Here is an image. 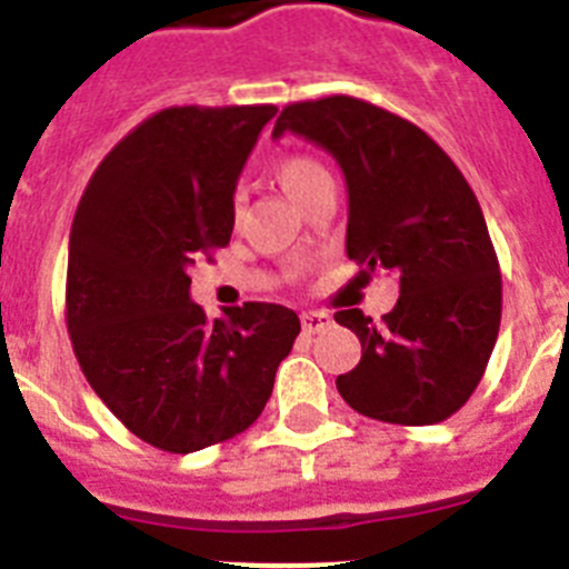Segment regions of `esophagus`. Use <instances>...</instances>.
I'll use <instances>...</instances> for the list:
<instances>
[{
  "instance_id": "obj_1",
  "label": "esophagus",
  "mask_w": 569,
  "mask_h": 569,
  "mask_svg": "<svg viewBox=\"0 0 569 569\" xmlns=\"http://www.w3.org/2000/svg\"><path fill=\"white\" fill-rule=\"evenodd\" d=\"M333 325L328 313H321V310H308V313H301V328L305 333H321V330H328Z\"/></svg>"
}]
</instances>
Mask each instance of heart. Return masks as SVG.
Listing matches in <instances>:
<instances>
[{"mask_svg":"<svg viewBox=\"0 0 569 569\" xmlns=\"http://www.w3.org/2000/svg\"><path fill=\"white\" fill-rule=\"evenodd\" d=\"M276 179H279L281 188L288 190V196H293L296 202L301 204L305 202V196H308L316 184L328 182L330 173L325 170V164H321L319 159H313V156L290 153L276 164ZM230 216H233V222H239L241 199H233V210H230Z\"/></svg>","mask_w":569,"mask_h":569,"instance_id":"b5f03b06","label":"heart"}]
</instances>
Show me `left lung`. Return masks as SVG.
<instances>
[{
	"mask_svg": "<svg viewBox=\"0 0 569 569\" xmlns=\"http://www.w3.org/2000/svg\"><path fill=\"white\" fill-rule=\"evenodd\" d=\"M284 130L345 170L347 256L359 279L399 276V301L381 321L359 308L336 313L361 341L359 365L336 379L341 399L390 425L450 419L479 387L501 325V270L479 199L425 130L365 99L293 102L276 139Z\"/></svg>",
	"mask_w": 569,
	"mask_h": 569,
	"instance_id": "8db88e82",
	"label": "left lung"
}]
</instances>
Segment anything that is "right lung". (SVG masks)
<instances>
[{"instance_id":"right-lung-1","label":"right lung","mask_w":569,"mask_h":569,"mask_svg":"<svg viewBox=\"0 0 569 569\" xmlns=\"http://www.w3.org/2000/svg\"><path fill=\"white\" fill-rule=\"evenodd\" d=\"M273 116V104L159 110L104 156L73 216V353L110 413L164 453L248 430L301 330L284 305L208 319L190 301V268L230 241L236 179Z\"/></svg>"}]
</instances>
